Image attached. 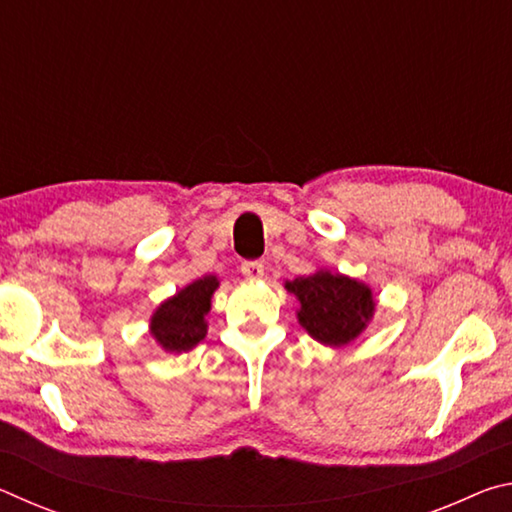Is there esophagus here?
I'll return each instance as SVG.
<instances>
[{
  "instance_id": "1",
  "label": "esophagus",
  "mask_w": 512,
  "mask_h": 512,
  "mask_svg": "<svg viewBox=\"0 0 512 512\" xmlns=\"http://www.w3.org/2000/svg\"><path fill=\"white\" fill-rule=\"evenodd\" d=\"M239 268H241V273L250 277V280H259V277L264 275V264L262 262H244Z\"/></svg>"
}]
</instances>
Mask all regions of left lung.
I'll use <instances>...</instances> for the list:
<instances>
[{
	"label": "left lung",
	"mask_w": 512,
	"mask_h": 512,
	"mask_svg": "<svg viewBox=\"0 0 512 512\" xmlns=\"http://www.w3.org/2000/svg\"><path fill=\"white\" fill-rule=\"evenodd\" d=\"M287 289L300 300V325L325 345L350 343L375 311V300L366 284L339 273L318 271L296 277L287 282Z\"/></svg>",
	"instance_id": "obj_1"
}]
</instances>
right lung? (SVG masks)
I'll use <instances>...</instances> for the list:
<instances>
[{
	"label": "right lung",
	"instance_id": "add662e5",
	"mask_svg": "<svg viewBox=\"0 0 512 512\" xmlns=\"http://www.w3.org/2000/svg\"><path fill=\"white\" fill-rule=\"evenodd\" d=\"M216 287H219L216 277L207 275L162 302L151 318V334L164 350L187 352L205 339V314L210 311Z\"/></svg>",
	"mask_w": 512,
	"mask_h": 512
}]
</instances>
